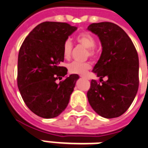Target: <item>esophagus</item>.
Segmentation results:
<instances>
[{"mask_svg": "<svg viewBox=\"0 0 148 148\" xmlns=\"http://www.w3.org/2000/svg\"><path fill=\"white\" fill-rule=\"evenodd\" d=\"M80 77H82V78H86V76H84V75H80Z\"/></svg>", "mask_w": 148, "mask_h": 148, "instance_id": "obj_1", "label": "esophagus"}]
</instances>
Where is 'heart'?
<instances>
[{
  "label": "heart",
  "mask_w": 148,
  "mask_h": 148,
  "mask_svg": "<svg viewBox=\"0 0 148 148\" xmlns=\"http://www.w3.org/2000/svg\"><path fill=\"white\" fill-rule=\"evenodd\" d=\"M77 42L80 45H83L87 49V53L86 55L93 57L96 55V50H95V45H96V40L94 37L89 32H82L77 36ZM71 41L70 39L67 40L64 42L63 45V55L65 58H68L70 57L71 53L72 50ZM91 68V64L90 62H73L69 64L68 66V71L71 74H85L86 71Z\"/></svg>",
  "instance_id": "obj_1"
}]
</instances>
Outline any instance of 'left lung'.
Here are the masks:
<instances>
[{"label": "left lung", "instance_id": "obj_1", "mask_svg": "<svg viewBox=\"0 0 148 148\" xmlns=\"http://www.w3.org/2000/svg\"><path fill=\"white\" fill-rule=\"evenodd\" d=\"M87 29L98 36L103 48L93 69L102 84L91 80L89 103L102 117H119L129 108L138 90V52L127 33L116 24L92 23ZM105 76L108 80L103 82Z\"/></svg>", "mask_w": 148, "mask_h": 148}]
</instances>
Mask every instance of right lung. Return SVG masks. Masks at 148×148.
<instances>
[{"mask_svg":"<svg viewBox=\"0 0 148 148\" xmlns=\"http://www.w3.org/2000/svg\"><path fill=\"white\" fill-rule=\"evenodd\" d=\"M66 23L43 22L26 36L18 55L17 85L24 103L44 119L57 117L66 109L79 76L67 74L64 42L77 30Z\"/></svg>","mask_w":148,"mask_h":148,"instance_id":"obj_1","label":"right lung"}]
</instances>
